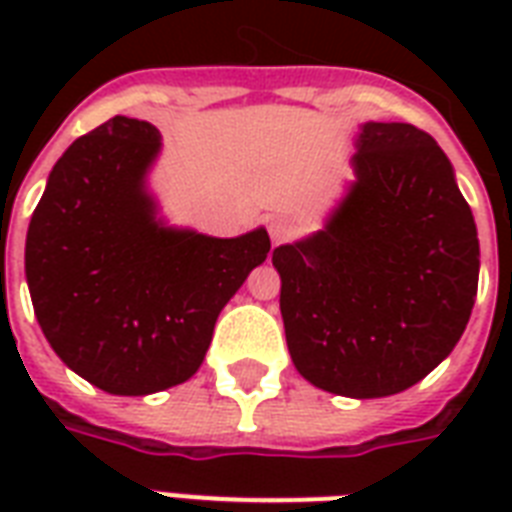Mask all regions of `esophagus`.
<instances>
[{
  "mask_svg": "<svg viewBox=\"0 0 512 512\" xmlns=\"http://www.w3.org/2000/svg\"><path fill=\"white\" fill-rule=\"evenodd\" d=\"M297 231V220L292 215H276L271 217L268 223V233H271L273 244H281V241L292 239Z\"/></svg>",
  "mask_w": 512,
  "mask_h": 512,
  "instance_id": "34e87169",
  "label": "esophagus"
}]
</instances>
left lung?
<instances>
[{"instance_id":"obj_1","label":"left lung","mask_w":512,"mask_h":512,"mask_svg":"<svg viewBox=\"0 0 512 512\" xmlns=\"http://www.w3.org/2000/svg\"><path fill=\"white\" fill-rule=\"evenodd\" d=\"M353 170L327 228L273 249V265L297 372L382 398L433 372L468 327L478 233L452 164L414 124H364Z\"/></svg>"}]
</instances>
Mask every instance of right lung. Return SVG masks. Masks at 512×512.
Instances as JSON below:
<instances>
[{
    "instance_id": "1",
    "label": "right lung",
    "mask_w": 512,
    "mask_h": 512,
    "mask_svg": "<svg viewBox=\"0 0 512 512\" xmlns=\"http://www.w3.org/2000/svg\"><path fill=\"white\" fill-rule=\"evenodd\" d=\"M154 124L114 116L52 167L26 236V279L44 337L68 369L114 396L191 377L223 305L271 249L263 228L212 239L156 223L143 188Z\"/></svg>"
}]
</instances>
